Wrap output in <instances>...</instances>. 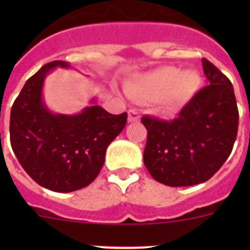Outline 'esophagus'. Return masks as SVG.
<instances>
[{"label": "esophagus", "instance_id": "1", "mask_svg": "<svg viewBox=\"0 0 250 250\" xmlns=\"http://www.w3.org/2000/svg\"><path fill=\"white\" fill-rule=\"evenodd\" d=\"M140 119V114L136 110H130L129 114H127V121L129 123H136Z\"/></svg>", "mask_w": 250, "mask_h": 250}]
</instances>
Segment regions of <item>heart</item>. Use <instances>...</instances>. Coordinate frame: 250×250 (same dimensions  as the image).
<instances>
[{"label":"heart","instance_id":"1","mask_svg":"<svg viewBox=\"0 0 250 250\" xmlns=\"http://www.w3.org/2000/svg\"><path fill=\"white\" fill-rule=\"evenodd\" d=\"M200 85L202 77L195 70L164 66L129 81L125 91L135 100L156 101L163 114L174 115L190 103Z\"/></svg>","mask_w":250,"mask_h":250}]
</instances>
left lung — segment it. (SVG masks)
<instances>
[{
	"label": "left lung",
	"mask_w": 250,
	"mask_h": 250,
	"mask_svg": "<svg viewBox=\"0 0 250 250\" xmlns=\"http://www.w3.org/2000/svg\"><path fill=\"white\" fill-rule=\"evenodd\" d=\"M207 83L171 121L144 116V164L156 182L190 187L211 178L230 155L239 112L229 79L202 60Z\"/></svg>",
	"instance_id": "8db88e82"
}]
</instances>
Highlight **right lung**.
<instances>
[{"mask_svg":"<svg viewBox=\"0 0 250 250\" xmlns=\"http://www.w3.org/2000/svg\"><path fill=\"white\" fill-rule=\"evenodd\" d=\"M57 67L71 65L52 61L26 81L11 109L10 138L20 164L37 184L70 193L96 179L106 149L125 127L127 114H110L96 104V98L79 114L52 112L42 90L46 76Z\"/></svg>","mask_w":250,"mask_h":250,"instance_id":"right-lung-1","label":"right lung"}]
</instances>
